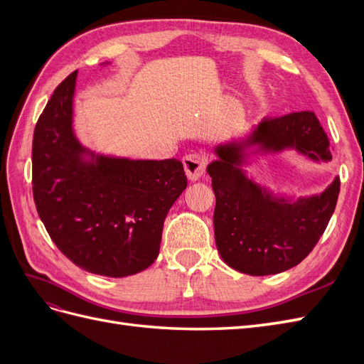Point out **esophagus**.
I'll return each instance as SVG.
<instances>
[{
  "label": "esophagus",
  "instance_id": "1",
  "mask_svg": "<svg viewBox=\"0 0 364 364\" xmlns=\"http://www.w3.org/2000/svg\"><path fill=\"white\" fill-rule=\"evenodd\" d=\"M208 156L205 153H190L183 158L185 173L190 181H197L206 170Z\"/></svg>",
  "mask_w": 364,
  "mask_h": 364
}]
</instances>
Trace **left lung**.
<instances>
[{
	"mask_svg": "<svg viewBox=\"0 0 364 364\" xmlns=\"http://www.w3.org/2000/svg\"><path fill=\"white\" fill-rule=\"evenodd\" d=\"M274 153L293 149L308 159L331 161L329 141L314 112L262 118L243 139L217 146V161L208 165L215 194L214 234L220 257L241 273L264 277L297 266L317 245L331 218L340 179L317 196L289 200L273 197L250 181L241 165L246 149Z\"/></svg>",
	"mask_w": 364,
	"mask_h": 364,
	"instance_id": "1",
	"label": "left lung"
}]
</instances>
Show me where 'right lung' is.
I'll use <instances>...</instances> for the list:
<instances>
[{
	"label": "right lung",
	"instance_id": "add662e5",
	"mask_svg": "<svg viewBox=\"0 0 364 364\" xmlns=\"http://www.w3.org/2000/svg\"><path fill=\"white\" fill-rule=\"evenodd\" d=\"M77 71L48 100L33 135V197L58 249L75 266L123 278L151 266L164 220L186 188L178 159L135 161L85 149L73 130Z\"/></svg>",
	"mask_w": 364,
	"mask_h": 364
}]
</instances>
